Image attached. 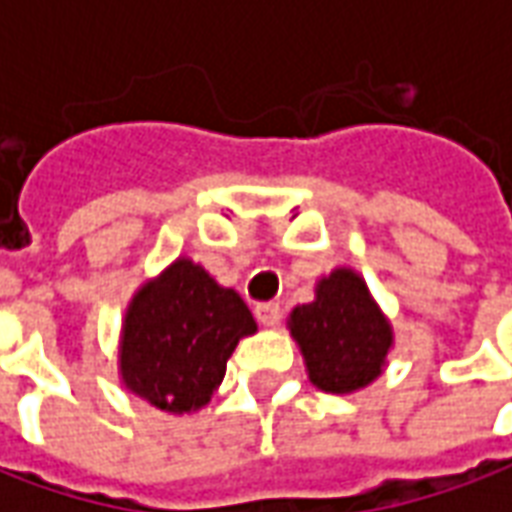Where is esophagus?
I'll return each mask as SVG.
<instances>
[{
  "label": "esophagus",
  "mask_w": 512,
  "mask_h": 512,
  "mask_svg": "<svg viewBox=\"0 0 512 512\" xmlns=\"http://www.w3.org/2000/svg\"><path fill=\"white\" fill-rule=\"evenodd\" d=\"M255 315L263 326H277L279 318H282V310H279L277 301H263V304L255 307Z\"/></svg>",
  "instance_id": "esophagus-1"
}]
</instances>
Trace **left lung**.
<instances>
[{"instance_id": "1", "label": "left lung", "mask_w": 512, "mask_h": 512, "mask_svg": "<svg viewBox=\"0 0 512 512\" xmlns=\"http://www.w3.org/2000/svg\"><path fill=\"white\" fill-rule=\"evenodd\" d=\"M310 381L323 392L348 395L373 384L392 348V326L378 310L365 279L337 268L315 288V301L290 312Z\"/></svg>"}]
</instances>
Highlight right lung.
<instances>
[{
	"instance_id": "1",
	"label": "right lung",
	"mask_w": 512,
	"mask_h": 512,
	"mask_svg": "<svg viewBox=\"0 0 512 512\" xmlns=\"http://www.w3.org/2000/svg\"><path fill=\"white\" fill-rule=\"evenodd\" d=\"M255 332L244 299L180 257L136 290L120 337V376L150 406L197 411L222 384L238 340Z\"/></svg>"
}]
</instances>
